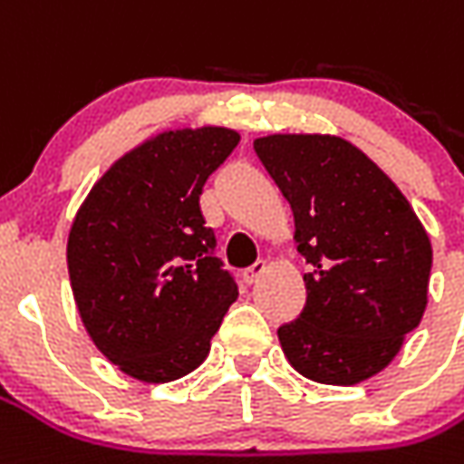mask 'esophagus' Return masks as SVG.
<instances>
[{
  "label": "esophagus",
  "mask_w": 464,
  "mask_h": 464,
  "mask_svg": "<svg viewBox=\"0 0 464 464\" xmlns=\"http://www.w3.org/2000/svg\"><path fill=\"white\" fill-rule=\"evenodd\" d=\"M266 268H268V266H266V261H256L251 268H246V271H243V281H246V284L251 286V284H256L258 278L264 276Z\"/></svg>",
  "instance_id": "1"
}]
</instances>
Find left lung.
I'll return each instance as SVG.
<instances>
[{
  "label": "left lung",
  "mask_w": 464,
  "mask_h": 464,
  "mask_svg": "<svg viewBox=\"0 0 464 464\" xmlns=\"http://www.w3.org/2000/svg\"><path fill=\"white\" fill-rule=\"evenodd\" d=\"M256 155L294 210L306 306L278 329L288 364L359 384L390 364L427 309L432 243L401 190L339 135L276 132Z\"/></svg>",
  "instance_id": "left-lung-1"
}]
</instances>
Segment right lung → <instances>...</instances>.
<instances>
[{"label":"right lung","mask_w":464,"mask_h":464,"mask_svg":"<svg viewBox=\"0 0 464 464\" xmlns=\"http://www.w3.org/2000/svg\"><path fill=\"white\" fill-rule=\"evenodd\" d=\"M238 140L218 125L158 132L110 165L74 216V304L128 377L163 384L198 369L238 296L200 213L206 180Z\"/></svg>","instance_id":"right-lung-1"}]
</instances>
